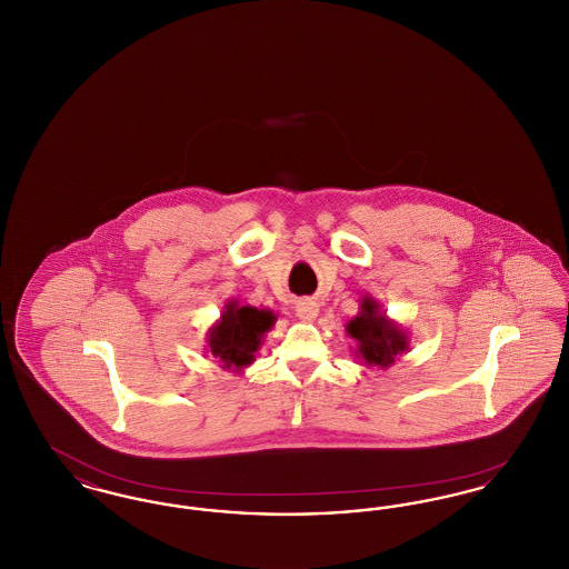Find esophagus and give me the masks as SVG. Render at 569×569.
<instances>
[{"label":"esophagus","mask_w":569,"mask_h":569,"mask_svg":"<svg viewBox=\"0 0 569 569\" xmlns=\"http://www.w3.org/2000/svg\"><path fill=\"white\" fill-rule=\"evenodd\" d=\"M320 313V305L313 298H300L297 302V316L302 322H313Z\"/></svg>","instance_id":"obj_1"}]
</instances>
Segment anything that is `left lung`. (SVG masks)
<instances>
[{
  "mask_svg": "<svg viewBox=\"0 0 569 569\" xmlns=\"http://www.w3.org/2000/svg\"><path fill=\"white\" fill-rule=\"evenodd\" d=\"M348 337L356 341L352 353L365 367L388 369L401 353L409 352L406 328L386 316L376 297L360 298L358 313L346 325Z\"/></svg>",
  "mask_w": 569,
  "mask_h": 569,
  "instance_id": "obj_1",
  "label": "left lung"
}]
</instances>
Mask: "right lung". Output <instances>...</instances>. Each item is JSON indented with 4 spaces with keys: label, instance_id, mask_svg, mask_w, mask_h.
I'll return each mask as SVG.
<instances>
[{
    "label": "right lung",
    "instance_id": "add662e5",
    "mask_svg": "<svg viewBox=\"0 0 569 569\" xmlns=\"http://www.w3.org/2000/svg\"><path fill=\"white\" fill-rule=\"evenodd\" d=\"M274 322L277 316L271 309L241 305L237 298H230L207 332V353L217 358L223 369L243 371L256 360V352Z\"/></svg>",
    "mask_w": 569,
    "mask_h": 569
}]
</instances>
